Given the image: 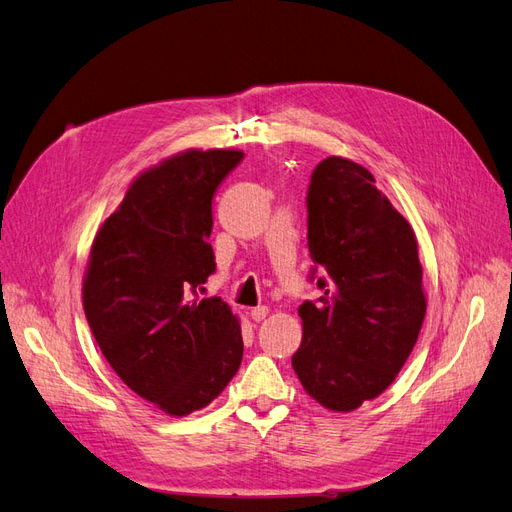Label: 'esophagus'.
<instances>
[{
	"mask_svg": "<svg viewBox=\"0 0 512 512\" xmlns=\"http://www.w3.org/2000/svg\"><path fill=\"white\" fill-rule=\"evenodd\" d=\"M250 316H252V320H256V322L265 320V318L269 316V307H267V305H258V307H254V309H252Z\"/></svg>",
	"mask_w": 512,
	"mask_h": 512,
	"instance_id": "esophagus-1",
	"label": "esophagus"
}]
</instances>
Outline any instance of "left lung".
<instances>
[{
    "mask_svg": "<svg viewBox=\"0 0 512 512\" xmlns=\"http://www.w3.org/2000/svg\"><path fill=\"white\" fill-rule=\"evenodd\" d=\"M374 183L365 166L331 156L307 190V247L322 297L299 307L303 342L292 367L333 412L389 389L427 309L414 230Z\"/></svg>",
    "mask_w": 512,
    "mask_h": 512,
    "instance_id": "left-lung-1",
    "label": "left lung"
}]
</instances>
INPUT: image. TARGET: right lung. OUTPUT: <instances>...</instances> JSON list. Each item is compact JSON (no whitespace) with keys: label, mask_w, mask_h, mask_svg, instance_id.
<instances>
[{"label":"right lung","mask_w":512,"mask_h":512,"mask_svg":"<svg viewBox=\"0 0 512 512\" xmlns=\"http://www.w3.org/2000/svg\"><path fill=\"white\" fill-rule=\"evenodd\" d=\"M241 160L188 149L147 168L91 245V333L126 386L170 416L209 406L243 359L239 318L220 297H198L215 271L211 200Z\"/></svg>","instance_id":"add662e5"}]
</instances>
